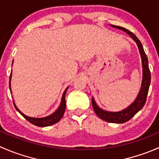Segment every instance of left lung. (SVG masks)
Segmentation results:
<instances>
[{
    "label": "left lung",
    "mask_w": 159,
    "mask_h": 159,
    "mask_svg": "<svg viewBox=\"0 0 159 159\" xmlns=\"http://www.w3.org/2000/svg\"><path fill=\"white\" fill-rule=\"evenodd\" d=\"M112 28H118V29L123 30L126 34L129 35L131 38L134 41V42L137 44L138 48H139V53H140L141 58H142V85H141L140 91L136 97L135 100L125 109L119 111H105L101 108L96 103L94 98H91V104H92L93 109L96 115L105 121L111 123H116V124H122V123L126 122L129 121L134 115L138 113L145 105V102H146V98L148 95V89L151 83V73L148 68V57L145 54V51L143 49L142 43L139 40V38L132 33L129 31V30L122 28V27L115 26V25H111Z\"/></svg>",
    "instance_id": "left-lung-1"
}]
</instances>
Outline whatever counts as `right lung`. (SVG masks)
<instances>
[{
	"label": "right lung",
	"instance_id": "obj_1",
	"mask_svg": "<svg viewBox=\"0 0 159 159\" xmlns=\"http://www.w3.org/2000/svg\"><path fill=\"white\" fill-rule=\"evenodd\" d=\"M13 65V63H12ZM11 75L12 74L11 73L10 76V82H9V86H10V91H11ZM68 87H67V89L65 90L63 94H62L61 101V104L59 105V107L57 108V109L54 112H53L52 114H51L50 115H48L46 117H43V118H33V117H29L25 115V114L22 113L18 108L16 106L15 103H14V105L15 107L16 110L25 118V119L28 120L29 122L31 123V124L34 125L38 126V127H47V126L52 125L55 124V123L58 122L61 118L63 117L64 113H65V107H66V102H65V94H66L67 90H68Z\"/></svg>",
	"mask_w": 159,
	"mask_h": 159
}]
</instances>
